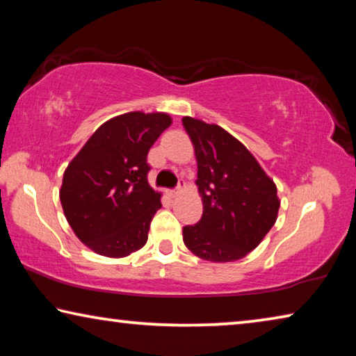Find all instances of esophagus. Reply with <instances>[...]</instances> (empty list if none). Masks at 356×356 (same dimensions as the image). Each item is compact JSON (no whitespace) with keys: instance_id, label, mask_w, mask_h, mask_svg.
Instances as JSON below:
<instances>
[{"instance_id":"1","label":"esophagus","mask_w":356,"mask_h":356,"mask_svg":"<svg viewBox=\"0 0 356 356\" xmlns=\"http://www.w3.org/2000/svg\"><path fill=\"white\" fill-rule=\"evenodd\" d=\"M185 188V182H182V180H179V184H177V186L174 190H170V196H176V195H179L180 191H182Z\"/></svg>"}]
</instances>
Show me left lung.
I'll return each instance as SVG.
<instances>
[{"label":"left lung","mask_w":356,"mask_h":356,"mask_svg":"<svg viewBox=\"0 0 356 356\" xmlns=\"http://www.w3.org/2000/svg\"><path fill=\"white\" fill-rule=\"evenodd\" d=\"M195 147L202 216L184 227V243L210 262H232L262 242L278 218L276 185L237 138L216 124L185 116Z\"/></svg>","instance_id":"obj_1"}]
</instances>
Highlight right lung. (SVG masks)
I'll use <instances>...</instances> for the list:
<instances>
[{
  "label": "right lung",
  "instance_id": "right-lung-1",
  "mask_svg": "<svg viewBox=\"0 0 356 356\" xmlns=\"http://www.w3.org/2000/svg\"><path fill=\"white\" fill-rule=\"evenodd\" d=\"M166 113L131 111L102 124L65 168L59 200L75 236L106 257L141 250L161 193L147 182V154L171 125Z\"/></svg>",
  "mask_w": 356,
  "mask_h": 356
}]
</instances>
